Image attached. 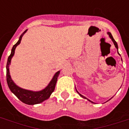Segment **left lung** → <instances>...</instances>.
<instances>
[{
	"label": "left lung",
	"mask_w": 129,
	"mask_h": 129,
	"mask_svg": "<svg viewBox=\"0 0 129 129\" xmlns=\"http://www.w3.org/2000/svg\"><path fill=\"white\" fill-rule=\"evenodd\" d=\"M108 33V35H109V37H110V39H112V41H113V43H114V45H115V47H116V48L117 49V50H118V45H117V43H116V41H115V40H114V38H113V37H112V34H111V33H110V32H108V33ZM118 54H119V53H118ZM119 55H120V54H119ZM121 59H122V58H121ZM76 91H77V90H76ZM77 92H78V93L79 95H80V96L81 97H82L83 98H85V99H87V98H86V97H85V96H82V94H80V93H79V92H78V91H77ZM87 100H88V99H87ZM88 101H90V102H92V103H94V102H92V101H91V100H88Z\"/></svg>",
	"instance_id": "8db88e82"
}]
</instances>
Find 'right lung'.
<instances>
[{"instance_id": "1", "label": "right lung", "mask_w": 129, "mask_h": 129, "mask_svg": "<svg viewBox=\"0 0 129 129\" xmlns=\"http://www.w3.org/2000/svg\"><path fill=\"white\" fill-rule=\"evenodd\" d=\"M27 31V29L25 30L21 34V35L19 37V41H17V43L16 44L13 45V48L11 49V55L8 57L7 66H6V68H7V82L9 89L11 90V92H13L15 96H17V98H19V100H21V102H23L25 104H29V105H34V104H39V103L43 102L44 100H47V99H48L49 98L51 94H52V92L54 91L55 84H56L57 80V78H58L60 71H58L57 72L55 73V74L54 75V76L53 77L52 80H51L48 86H47L45 89L41 90V91L33 92V91H31V90H25V89L20 88V87L17 86V85L15 84L14 82L12 80L11 76H10L9 65L11 63V59L15 54V49H16L18 45L20 44L22 37L26 33Z\"/></svg>"}]
</instances>
